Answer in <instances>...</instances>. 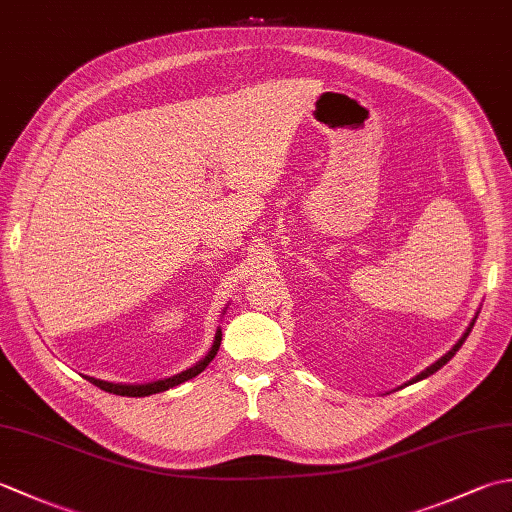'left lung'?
<instances>
[{"instance_id":"obj_1","label":"left lung","mask_w":512,"mask_h":512,"mask_svg":"<svg viewBox=\"0 0 512 512\" xmlns=\"http://www.w3.org/2000/svg\"><path fill=\"white\" fill-rule=\"evenodd\" d=\"M477 314H480V312H475V317H473V321L469 323V328H466V332H464V334L460 336V341H458V343H455V345L451 347V350H449L447 354H444V356H440L436 363H433V365H429V367H427V369H424V372H420L418 376H413V378L409 380V383H405V385H411V383H418V380H422V378H427V376H431V374H436V372H438V369H440L442 365H447V363L451 361V358L455 356V352H458V350H460V347H462V343L466 341V336H469V334H471V330H473V325H475V319H477Z\"/></svg>"}]
</instances>
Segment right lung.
Here are the masks:
<instances>
[{"mask_svg": "<svg viewBox=\"0 0 512 512\" xmlns=\"http://www.w3.org/2000/svg\"><path fill=\"white\" fill-rule=\"evenodd\" d=\"M220 343H222V330L217 328L213 345L209 347V352L204 354L202 361H198V363H195V365L189 367V369H184V372H180V374H176V376H169V378H165V380H154V383H145V385H123V383H107V380H99V378H92V376H85V378H88L92 385L101 387L103 391H110V394H116V396L140 398V396L160 394V391H167V389H171V387L182 385L184 380H191V378L198 376L200 372H204L206 365H209V363L213 361L217 350H220Z\"/></svg>", "mask_w": 512, "mask_h": 512, "instance_id": "right-lung-1", "label": "right lung"}]
</instances>
